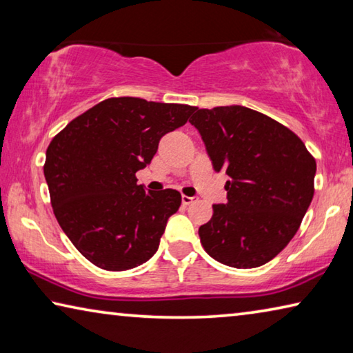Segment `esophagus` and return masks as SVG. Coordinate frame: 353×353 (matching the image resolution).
<instances>
[{
  "label": "esophagus",
  "mask_w": 353,
  "mask_h": 353,
  "mask_svg": "<svg viewBox=\"0 0 353 353\" xmlns=\"http://www.w3.org/2000/svg\"><path fill=\"white\" fill-rule=\"evenodd\" d=\"M194 201H196L194 196H182V204L183 205H190L191 202H194Z\"/></svg>",
  "instance_id": "esophagus-1"
}]
</instances>
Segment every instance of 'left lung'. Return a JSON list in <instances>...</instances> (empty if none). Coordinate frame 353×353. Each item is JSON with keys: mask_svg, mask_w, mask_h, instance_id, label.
<instances>
[{"mask_svg": "<svg viewBox=\"0 0 353 353\" xmlns=\"http://www.w3.org/2000/svg\"><path fill=\"white\" fill-rule=\"evenodd\" d=\"M213 170L229 176L227 202L199 227L205 252L248 270L282 252L296 235L314 194L316 160L299 137L276 119L243 105L196 109Z\"/></svg>", "mask_w": 353, "mask_h": 353, "instance_id": "left-lung-1", "label": "left lung"}]
</instances>
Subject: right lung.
<instances>
[{
    "mask_svg": "<svg viewBox=\"0 0 353 353\" xmlns=\"http://www.w3.org/2000/svg\"><path fill=\"white\" fill-rule=\"evenodd\" d=\"M196 107L109 98L74 118L46 149L51 205L65 235L105 271L132 270L157 252L179 191H148L135 172L151 163L165 134Z\"/></svg>",
    "mask_w": 353,
    "mask_h": 353,
    "instance_id": "1",
    "label": "right lung"
}]
</instances>
